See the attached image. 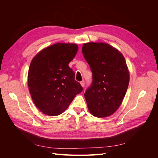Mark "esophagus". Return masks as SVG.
Here are the masks:
<instances>
[{"mask_svg": "<svg viewBox=\"0 0 158 158\" xmlns=\"http://www.w3.org/2000/svg\"><path fill=\"white\" fill-rule=\"evenodd\" d=\"M80 84H81V85H82V86L84 88V87L85 86V82H84V80L81 81V82H80Z\"/></svg>", "mask_w": 158, "mask_h": 158, "instance_id": "1", "label": "esophagus"}]
</instances>
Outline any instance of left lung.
<instances>
[{
  "label": "left lung",
  "instance_id": "obj_1",
  "mask_svg": "<svg viewBox=\"0 0 158 158\" xmlns=\"http://www.w3.org/2000/svg\"><path fill=\"white\" fill-rule=\"evenodd\" d=\"M82 53L92 73V82L84 97L89 111L106 117L121 106L129 83L125 57L115 48L104 43H87Z\"/></svg>",
  "mask_w": 158,
  "mask_h": 158
}]
</instances>
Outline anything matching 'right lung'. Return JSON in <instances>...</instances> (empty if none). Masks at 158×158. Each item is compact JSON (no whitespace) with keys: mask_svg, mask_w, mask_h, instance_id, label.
Segmentation results:
<instances>
[{"mask_svg":"<svg viewBox=\"0 0 158 158\" xmlns=\"http://www.w3.org/2000/svg\"><path fill=\"white\" fill-rule=\"evenodd\" d=\"M78 50L72 44H56L40 51L31 62L27 84L36 107L49 116L68 108L83 88L69 66Z\"/></svg>","mask_w":158,"mask_h":158,"instance_id":"right-lung-1","label":"right lung"}]
</instances>
